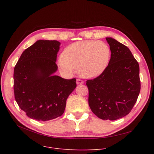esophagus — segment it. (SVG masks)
<instances>
[{"mask_svg":"<svg viewBox=\"0 0 154 154\" xmlns=\"http://www.w3.org/2000/svg\"><path fill=\"white\" fill-rule=\"evenodd\" d=\"M76 83L77 84H84V81H82V80H80L79 79H77V81H76Z\"/></svg>","mask_w":154,"mask_h":154,"instance_id":"esophagus-1","label":"esophagus"}]
</instances>
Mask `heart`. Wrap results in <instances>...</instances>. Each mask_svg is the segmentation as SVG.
Returning a JSON list of instances; mask_svg holds the SVG:
<instances>
[{
	"label": "heart",
	"mask_w": 154,
	"mask_h": 154,
	"mask_svg": "<svg viewBox=\"0 0 154 154\" xmlns=\"http://www.w3.org/2000/svg\"><path fill=\"white\" fill-rule=\"evenodd\" d=\"M110 56L109 46L100 40H83L73 43L63 51L59 60L60 70L66 74L74 73L88 78L99 75L107 66Z\"/></svg>",
	"instance_id": "b5f03b06"
}]
</instances>
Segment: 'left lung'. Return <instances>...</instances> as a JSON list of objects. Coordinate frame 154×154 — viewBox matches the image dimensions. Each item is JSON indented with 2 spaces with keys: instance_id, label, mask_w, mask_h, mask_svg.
Segmentation results:
<instances>
[{
  "instance_id": "1",
  "label": "left lung",
  "mask_w": 154,
  "mask_h": 154,
  "mask_svg": "<svg viewBox=\"0 0 154 154\" xmlns=\"http://www.w3.org/2000/svg\"><path fill=\"white\" fill-rule=\"evenodd\" d=\"M111 51L107 67L94 79L87 80L88 105L102 120H115L132 109L140 91L139 65L129 48L106 37Z\"/></svg>"
}]
</instances>
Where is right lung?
<instances>
[{
	"label": "right lung",
	"instance_id": "right-lung-1",
	"mask_svg": "<svg viewBox=\"0 0 154 154\" xmlns=\"http://www.w3.org/2000/svg\"><path fill=\"white\" fill-rule=\"evenodd\" d=\"M60 43L39 40L23 52L14 70V91L19 107L30 119L47 121L61 116L76 79L54 75Z\"/></svg>",
	"mask_w": 154,
	"mask_h": 154
}]
</instances>
